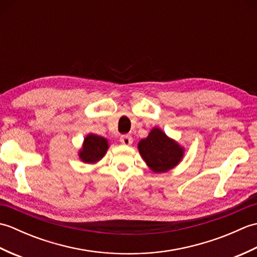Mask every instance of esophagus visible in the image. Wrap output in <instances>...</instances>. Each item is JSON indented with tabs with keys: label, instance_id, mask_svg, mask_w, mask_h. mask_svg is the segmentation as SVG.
<instances>
[{
	"label": "esophagus",
	"instance_id": "34e87169",
	"mask_svg": "<svg viewBox=\"0 0 257 257\" xmlns=\"http://www.w3.org/2000/svg\"><path fill=\"white\" fill-rule=\"evenodd\" d=\"M133 137L130 135H124V136H121V138H120V143H121L123 146H130L133 144Z\"/></svg>",
	"mask_w": 257,
	"mask_h": 257
}]
</instances>
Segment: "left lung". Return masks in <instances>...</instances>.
<instances>
[{
	"instance_id": "8db88e82",
	"label": "left lung",
	"mask_w": 257,
	"mask_h": 257,
	"mask_svg": "<svg viewBox=\"0 0 257 257\" xmlns=\"http://www.w3.org/2000/svg\"><path fill=\"white\" fill-rule=\"evenodd\" d=\"M138 149L147 166L156 173L167 172L182 160L184 149L169 138L160 128H154L148 137L140 140Z\"/></svg>"
}]
</instances>
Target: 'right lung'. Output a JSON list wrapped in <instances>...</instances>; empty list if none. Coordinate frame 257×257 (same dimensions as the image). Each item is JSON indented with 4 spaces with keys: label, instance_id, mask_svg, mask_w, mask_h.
Here are the masks:
<instances>
[{
    "label": "right lung",
    "instance_id": "obj_1",
    "mask_svg": "<svg viewBox=\"0 0 257 257\" xmlns=\"http://www.w3.org/2000/svg\"><path fill=\"white\" fill-rule=\"evenodd\" d=\"M108 148V140L106 138L89 134L86 136L83 147L78 152L79 159L85 163H96L102 159Z\"/></svg>",
    "mask_w": 257,
    "mask_h": 257
}]
</instances>
